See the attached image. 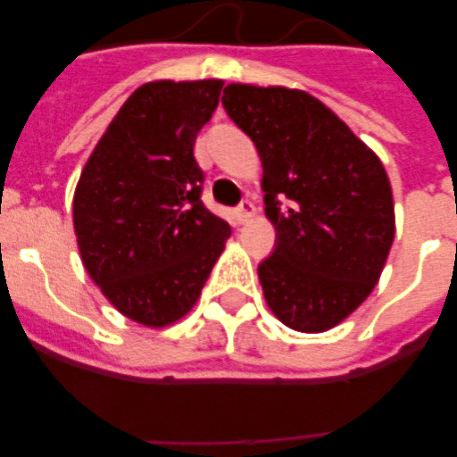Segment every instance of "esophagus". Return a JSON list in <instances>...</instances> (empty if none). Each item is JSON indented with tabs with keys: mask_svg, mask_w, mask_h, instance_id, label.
<instances>
[{
	"mask_svg": "<svg viewBox=\"0 0 457 457\" xmlns=\"http://www.w3.org/2000/svg\"><path fill=\"white\" fill-rule=\"evenodd\" d=\"M251 215H253V204H251L249 199H244L242 204H239V206L235 208V218H237V222H239V225H242V222L249 220Z\"/></svg>",
	"mask_w": 457,
	"mask_h": 457,
	"instance_id": "obj_1",
	"label": "esophagus"
}]
</instances>
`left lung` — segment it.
<instances>
[{"label": "left lung", "mask_w": 457, "mask_h": 457, "mask_svg": "<svg viewBox=\"0 0 457 457\" xmlns=\"http://www.w3.org/2000/svg\"><path fill=\"white\" fill-rule=\"evenodd\" d=\"M228 116L263 163L265 215L278 232L258 265L265 301L296 332H325L368 299L394 242L382 161L301 89L228 85Z\"/></svg>", "instance_id": "1"}]
</instances>
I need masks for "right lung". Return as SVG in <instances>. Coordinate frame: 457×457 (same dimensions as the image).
I'll return each instance as SVG.
<instances>
[{
	"mask_svg": "<svg viewBox=\"0 0 457 457\" xmlns=\"http://www.w3.org/2000/svg\"><path fill=\"white\" fill-rule=\"evenodd\" d=\"M220 89L222 80L135 89L75 187L85 270L139 325L165 327L192 311L232 232L204 206V170L194 158Z\"/></svg>",
	"mask_w": 457,
	"mask_h": 457,
	"instance_id": "add662e5",
	"label": "right lung"
}]
</instances>
